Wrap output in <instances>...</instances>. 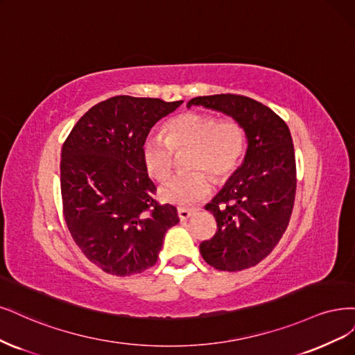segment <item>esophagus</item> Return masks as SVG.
Instances as JSON below:
<instances>
[{
  "mask_svg": "<svg viewBox=\"0 0 355 355\" xmlns=\"http://www.w3.org/2000/svg\"><path fill=\"white\" fill-rule=\"evenodd\" d=\"M193 211H195L193 209H187V207H179V209H178V216H179L180 220H188Z\"/></svg>",
  "mask_w": 355,
  "mask_h": 355,
  "instance_id": "34e87169",
  "label": "esophagus"
}]
</instances>
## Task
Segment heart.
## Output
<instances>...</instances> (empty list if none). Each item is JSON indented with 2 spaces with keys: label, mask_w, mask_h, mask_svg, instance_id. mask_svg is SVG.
Listing matches in <instances>:
<instances>
[{
  "label": "heart",
  "mask_w": 355,
  "mask_h": 355,
  "mask_svg": "<svg viewBox=\"0 0 355 355\" xmlns=\"http://www.w3.org/2000/svg\"><path fill=\"white\" fill-rule=\"evenodd\" d=\"M166 139L146 137L141 145L145 172L157 182H164L175 167V151L191 150L188 167L198 168L170 179L160 189L162 200L191 205L210 191V178L223 182L234 175L247 153V133L235 119L188 112L170 119L164 126Z\"/></svg>",
  "instance_id": "b5f03b06"
}]
</instances>
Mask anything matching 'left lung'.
I'll return each mask as SVG.
<instances>
[{"instance_id":"left-lung-1","label":"left lung","mask_w":355,"mask_h":355,"mask_svg":"<svg viewBox=\"0 0 355 355\" xmlns=\"http://www.w3.org/2000/svg\"><path fill=\"white\" fill-rule=\"evenodd\" d=\"M232 116L245 129L242 167L205 205L217 230L200 243L202 259L217 270L239 272L259 264L284 236L294 209L297 166L288 125L250 96L217 94L188 103Z\"/></svg>"}]
</instances>
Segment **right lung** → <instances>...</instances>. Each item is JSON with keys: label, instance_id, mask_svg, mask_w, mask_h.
I'll return each mask as SVG.
<instances>
[{"label": "right lung", "instance_id": "right-lung-1", "mask_svg": "<svg viewBox=\"0 0 355 355\" xmlns=\"http://www.w3.org/2000/svg\"><path fill=\"white\" fill-rule=\"evenodd\" d=\"M183 101L112 96L85 113L61 148L63 214L87 259L116 276L141 273L157 263L175 205L154 200L141 145L151 128Z\"/></svg>", "mask_w": 355, "mask_h": 355}]
</instances>
